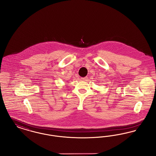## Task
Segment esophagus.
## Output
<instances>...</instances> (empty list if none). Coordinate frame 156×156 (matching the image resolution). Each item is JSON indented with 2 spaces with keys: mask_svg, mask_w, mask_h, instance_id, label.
<instances>
[{
  "mask_svg": "<svg viewBox=\"0 0 156 156\" xmlns=\"http://www.w3.org/2000/svg\"><path fill=\"white\" fill-rule=\"evenodd\" d=\"M81 80H82V81H85V80H86L87 79V77H84V78H81Z\"/></svg>",
  "mask_w": 156,
  "mask_h": 156,
  "instance_id": "34e87169",
  "label": "esophagus"
}]
</instances>
